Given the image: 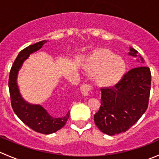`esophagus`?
<instances>
[{
	"mask_svg": "<svg viewBox=\"0 0 159 159\" xmlns=\"http://www.w3.org/2000/svg\"><path fill=\"white\" fill-rule=\"evenodd\" d=\"M91 90V86L90 84H84L81 87V92L84 96H88L89 94V91Z\"/></svg>",
	"mask_w": 159,
	"mask_h": 159,
	"instance_id": "esophagus-1",
	"label": "esophagus"
}]
</instances>
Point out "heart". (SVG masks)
<instances>
[{"instance_id": "1", "label": "heart", "mask_w": 159, "mask_h": 159, "mask_svg": "<svg viewBox=\"0 0 159 159\" xmlns=\"http://www.w3.org/2000/svg\"><path fill=\"white\" fill-rule=\"evenodd\" d=\"M84 68L88 72L95 75L99 85L105 88L118 84L126 70L125 61L108 49L94 51L86 61Z\"/></svg>"}]
</instances>
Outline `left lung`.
<instances>
[{
    "instance_id": "1",
    "label": "left lung",
    "mask_w": 159,
    "mask_h": 159,
    "mask_svg": "<svg viewBox=\"0 0 159 159\" xmlns=\"http://www.w3.org/2000/svg\"><path fill=\"white\" fill-rule=\"evenodd\" d=\"M137 54L130 48L129 55L144 63ZM151 78L148 67L139 66L128 71L114 87L101 89V107L94 115V123L101 131L108 135L118 134L139 121L148 108Z\"/></svg>"
}]
</instances>
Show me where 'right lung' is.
Masks as SVG:
<instances>
[{"instance_id": "1", "label": "right lung", "mask_w": 159, "mask_h": 159, "mask_svg": "<svg viewBox=\"0 0 159 159\" xmlns=\"http://www.w3.org/2000/svg\"><path fill=\"white\" fill-rule=\"evenodd\" d=\"M45 43H47V41H39L25 48L19 53L11 67L8 86L11 105L17 116L34 131L49 134L56 132L65 126L69 118L70 112L68 111L62 118H54L41 105H34L26 102L20 94L17 84V75L24 61L28 58L30 54L41 49Z\"/></svg>"}]
</instances>
